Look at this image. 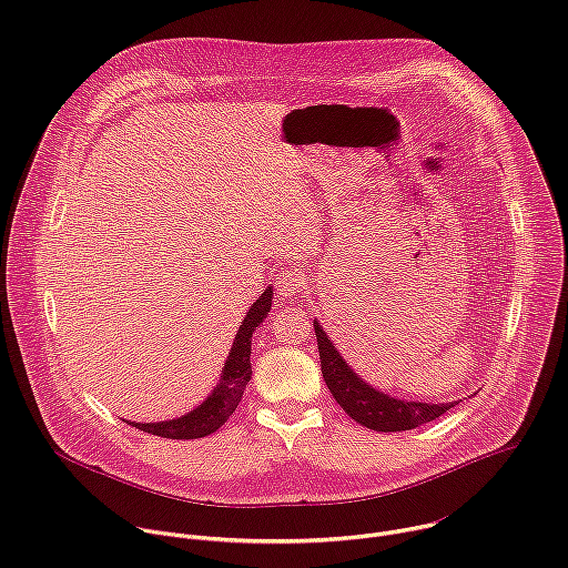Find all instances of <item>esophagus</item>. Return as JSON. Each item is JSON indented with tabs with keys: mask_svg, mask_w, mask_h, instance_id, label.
Masks as SVG:
<instances>
[{
	"mask_svg": "<svg viewBox=\"0 0 568 568\" xmlns=\"http://www.w3.org/2000/svg\"><path fill=\"white\" fill-rule=\"evenodd\" d=\"M304 284H306V277L297 268H284L275 277V291L282 300L300 295L304 291Z\"/></svg>",
	"mask_w": 568,
	"mask_h": 568,
	"instance_id": "esophagus-1",
	"label": "esophagus"
}]
</instances>
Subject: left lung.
I'll use <instances>...</instances> for the list:
<instances>
[{
  "label": "left lung",
  "instance_id": "8db88e82",
  "mask_svg": "<svg viewBox=\"0 0 568 568\" xmlns=\"http://www.w3.org/2000/svg\"><path fill=\"white\" fill-rule=\"evenodd\" d=\"M315 337H317V352H320V365L322 376L333 394L335 403L343 407L356 423L376 429V432H403L414 429L423 423H429L459 405L455 403H414V400H400L392 398L372 385H367L358 374L343 361L331 345V339L322 331L320 322H313Z\"/></svg>",
  "mask_w": 568,
  "mask_h": 568
}]
</instances>
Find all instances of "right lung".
<instances>
[{"mask_svg":"<svg viewBox=\"0 0 568 568\" xmlns=\"http://www.w3.org/2000/svg\"><path fill=\"white\" fill-rule=\"evenodd\" d=\"M273 304V288L268 286L260 300L248 308L244 322L240 324V331L235 335L233 349L229 354V361H225V367L221 372V381L214 387V392L190 414L172 420H161V423H130L148 434H156L163 438H203L212 432H216L225 420L231 418V414L237 409L244 389L253 376L251 369V343H253V331L262 324V320L268 315Z\"/></svg>","mask_w":568,"mask_h":568,"instance_id":"add662e5","label":"right lung"}]
</instances>
